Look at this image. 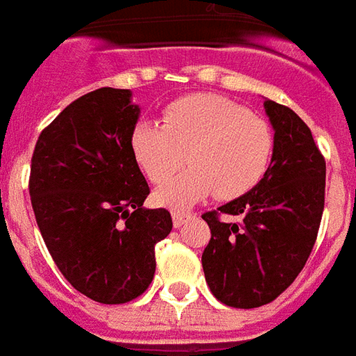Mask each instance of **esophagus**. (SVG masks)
Masks as SVG:
<instances>
[{"mask_svg":"<svg viewBox=\"0 0 356 356\" xmlns=\"http://www.w3.org/2000/svg\"><path fill=\"white\" fill-rule=\"evenodd\" d=\"M193 214L191 212H172V224H175V227H181L184 224H188V222H191L193 220Z\"/></svg>","mask_w":356,"mask_h":356,"instance_id":"obj_1","label":"esophagus"}]
</instances>
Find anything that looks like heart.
Wrapping results in <instances>:
<instances>
[{"mask_svg": "<svg viewBox=\"0 0 356 356\" xmlns=\"http://www.w3.org/2000/svg\"><path fill=\"white\" fill-rule=\"evenodd\" d=\"M273 147L266 119L207 92L176 98L163 110V124L142 121L131 134L132 155L153 184L170 180L188 157V172L155 193L168 209L189 207L214 191L220 201L246 195L264 180Z\"/></svg>", "mask_w": 356, "mask_h": 356, "instance_id": "b5f03b06", "label": "heart"}]
</instances>
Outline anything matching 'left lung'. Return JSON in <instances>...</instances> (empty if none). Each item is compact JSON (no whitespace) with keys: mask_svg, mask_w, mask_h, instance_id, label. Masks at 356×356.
<instances>
[{"mask_svg":"<svg viewBox=\"0 0 356 356\" xmlns=\"http://www.w3.org/2000/svg\"><path fill=\"white\" fill-rule=\"evenodd\" d=\"M264 108L275 131L264 180L203 214L212 235L203 252L204 279L216 300L238 309L273 302L294 282L324 210L326 163L309 127L282 104L266 100Z\"/></svg>","mask_w":356,"mask_h":356,"instance_id":"obj_1","label":"left lung"}]
</instances>
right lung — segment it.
I'll list each match as a JSON object with an SVG mask.
<instances>
[{"instance_id": "add662e5", "label": "right lung", "mask_w": 356, "mask_h": 356, "mask_svg": "<svg viewBox=\"0 0 356 356\" xmlns=\"http://www.w3.org/2000/svg\"><path fill=\"white\" fill-rule=\"evenodd\" d=\"M129 89L83 95L38 138L30 168L35 222L72 286L98 303L144 294L155 245L172 229L165 209H144L149 188L131 149L140 108Z\"/></svg>"}]
</instances>
